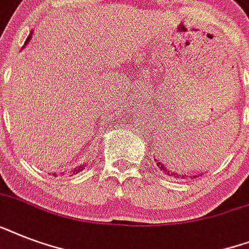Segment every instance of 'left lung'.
I'll return each mask as SVG.
<instances>
[{"mask_svg":"<svg viewBox=\"0 0 249 249\" xmlns=\"http://www.w3.org/2000/svg\"><path fill=\"white\" fill-rule=\"evenodd\" d=\"M217 144H218V143H217ZM212 146H213V144H212ZM154 160H155L156 166H158V168H159V169L161 170L163 173L168 174V176H173V177L179 178V179H185V178H187V177L196 178V177H199V176H201V174H203V173H197L196 176H186V174H179V173H177V172H172V170L168 169V168H166L168 165H166V164H163L164 161H160V160H158V159H154Z\"/></svg>","mask_w":249,"mask_h":249,"instance_id":"1","label":"left lung"}]
</instances>
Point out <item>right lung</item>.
I'll return each instance as SVG.
<instances>
[{
	"mask_svg": "<svg viewBox=\"0 0 249 249\" xmlns=\"http://www.w3.org/2000/svg\"><path fill=\"white\" fill-rule=\"evenodd\" d=\"M29 40H31V35H29L28 38H27V41H25V45L28 44V41H29ZM23 48H24V46H23ZM84 168H85V165H80V166H77V168H75V169L72 170V172H73V174H75V173H79V172H81V170H83ZM53 174H54V176H56L55 173H53Z\"/></svg>",
	"mask_w": 249,
	"mask_h": 249,
	"instance_id": "right-lung-1",
	"label": "right lung"
}]
</instances>
